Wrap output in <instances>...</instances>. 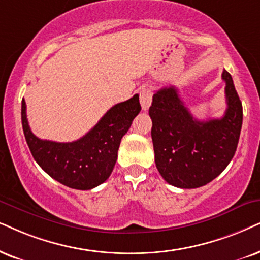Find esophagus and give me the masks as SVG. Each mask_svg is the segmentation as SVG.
<instances>
[{"label":"esophagus","mask_w":260,"mask_h":260,"mask_svg":"<svg viewBox=\"0 0 260 260\" xmlns=\"http://www.w3.org/2000/svg\"><path fill=\"white\" fill-rule=\"evenodd\" d=\"M139 98L143 110H147L152 103V91L149 87L141 88L139 91Z\"/></svg>","instance_id":"obj_1"}]
</instances>
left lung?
Returning a JSON list of instances; mask_svg holds the SVG:
<instances>
[{"label":"left lung","instance_id":"obj_1","mask_svg":"<svg viewBox=\"0 0 260 260\" xmlns=\"http://www.w3.org/2000/svg\"><path fill=\"white\" fill-rule=\"evenodd\" d=\"M222 79L225 81L226 110L221 119H194L174 86L153 94L149 114L154 162L170 185L202 187L217 177L234 157L242 126V104L225 70Z\"/></svg>","mask_w":260,"mask_h":260}]
</instances>
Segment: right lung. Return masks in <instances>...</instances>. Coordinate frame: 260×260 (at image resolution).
Listing matches in <instances>:
<instances>
[{"mask_svg":"<svg viewBox=\"0 0 260 260\" xmlns=\"http://www.w3.org/2000/svg\"><path fill=\"white\" fill-rule=\"evenodd\" d=\"M141 110L139 96L116 104L104 114L90 132L72 143L39 139L31 132L21 102V122L26 143L38 166L62 185L91 189L103 183L113 172L121 139Z\"/></svg>","mask_w":260,"mask_h":260,"instance_id":"obj_1","label":"right lung"}]
</instances>
